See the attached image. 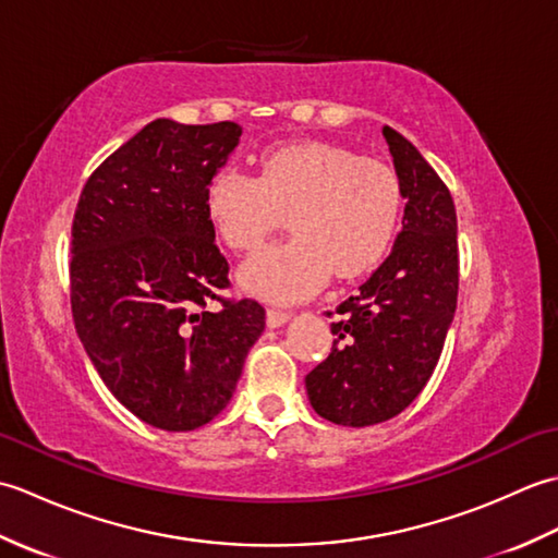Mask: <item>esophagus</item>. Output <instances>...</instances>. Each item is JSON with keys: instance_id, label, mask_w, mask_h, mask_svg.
I'll list each match as a JSON object with an SVG mask.
<instances>
[{"instance_id": "1", "label": "esophagus", "mask_w": 558, "mask_h": 558, "mask_svg": "<svg viewBox=\"0 0 558 558\" xmlns=\"http://www.w3.org/2000/svg\"><path fill=\"white\" fill-rule=\"evenodd\" d=\"M288 322H290V312H282V310H268L266 312V324L270 328H278V326L288 324Z\"/></svg>"}]
</instances>
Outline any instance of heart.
Returning a JSON list of instances; mask_svg holds the SVG:
<instances>
[{
    "instance_id": "1",
    "label": "heart",
    "mask_w": 558,
    "mask_h": 558,
    "mask_svg": "<svg viewBox=\"0 0 558 558\" xmlns=\"http://www.w3.org/2000/svg\"><path fill=\"white\" fill-rule=\"evenodd\" d=\"M402 180L381 158L324 141L264 153L258 177L225 168L213 177L206 210L220 240L254 252L282 222L288 242L246 260L240 282L270 302H300L328 278H357L381 260L402 216Z\"/></svg>"
}]
</instances>
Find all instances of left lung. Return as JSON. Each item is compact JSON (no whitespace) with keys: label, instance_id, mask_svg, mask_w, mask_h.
<instances>
[{"label":"left lung","instance_id":"obj_1","mask_svg":"<svg viewBox=\"0 0 558 558\" xmlns=\"http://www.w3.org/2000/svg\"><path fill=\"white\" fill-rule=\"evenodd\" d=\"M384 138L405 192L402 230L384 264L336 310L333 348L304 378L312 408L342 426L386 422L422 393L458 304L453 198L405 136L384 126Z\"/></svg>","mask_w":558,"mask_h":558}]
</instances>
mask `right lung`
<instances>
[{"label": "right lung", "mask_w": 558, "mask_h": 558, "mask_svg": "<svg viewBox=\"0 0 558 558\" xmlns=\"http://www.w3.org/2000/svg\"><path fill=\"white\" fill-rule=\"evenodd\" d=\"M240 136L234 122L146 124L88 177L71 225L76 333L112 396L165 432L218 417L266 326L258 302L218 294L230 266L206 210Z\"/></svg>", "instance_id": "add662e5"}]
</instances>
